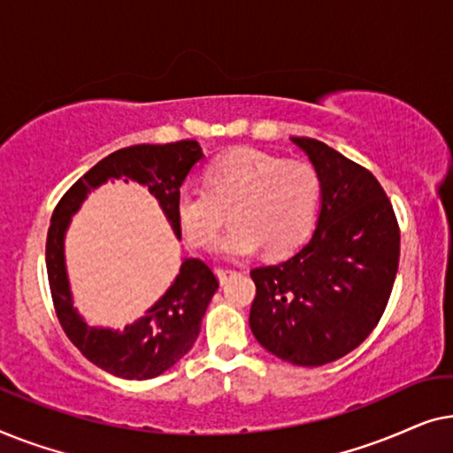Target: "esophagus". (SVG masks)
I'll return each mask as SVG.
<instances>
[{"label":"esophagus","instance_id":"esophagus-1","mask_svg":"<svg viewBox=\"0 0 453 453\" xmlns=\"http://www.w3.org/2000/svg\"><path fill=\"white\" fill-rule=\"evenodd\" d=\"M237 272L234 270H225V268H216V276H219L220 282H226L228 278H233Z\"/></svg>","mask_w":453,"mask_h":453}]
</instances>
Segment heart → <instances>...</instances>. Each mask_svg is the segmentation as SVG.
Here are the masks:
<instances>
[{"instance_id": "b5f03b06", "label": "heart", "mask_w": 453, "mask_h": 453, "mask_svg": "<svg viewBox=\"0 0 453 453\" xmlns=\"http://www.w3.org/2000/svg\"><path fill=\"white\" fill-rule=\"evenodd\" d=\"M203 188L183 185L175 196V219L185 241L210 250L231 214L234 228L216 250L225 257H250L264 247L268 256L296 250L318 214L321 181L301 160L241 148L216 158L203 175Z\"/></svg>"}]
</instances>
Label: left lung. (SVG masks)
<instances>
[{"instance_id": "1", "label": "left lung", "mask_w": 453, "mask_h": 453, "mask_svg": "<svg viewBox=\"0 0 453 453\" xmlns=\"http://www.w3.org/2000/svg\"><path fill=\"white\" fill-rule=\"evenodd\" d=\"M321 181V212L309 243L253 268L250 326L265 350L319 367L355 350L380 324L400 262V226L373 173L313 138H290Z\"/></svg>"}]
</instances>
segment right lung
Wrapping results in <instances>:
<instances>
[{
    "label": "right lung",
    "mask_w": 453,
    "mask_h": 453,
    "mask_svg": "<svg viewBox=\"0 0 453 453\" xmlns=\"http://www.w3.org/2000/svg\"><path fill=\"white\" fill-rule=\"evenodd\" d=\"M202 157V148L196 140L121 148L80 177L53 210L45 259L55 313L72 344L111 375L123 380H152L181 361L200 334L202 318L219 288V278L202 259L188 257L183 259L175 282L148 309L144 318L123 330L90 327L72 305L65 274L64 237L72 214L78 212L92 189L109 179L138 181L157 197L173 231L181 237L175 219V196L191 166Z\"/></svg>",
    "instance_id": "1"
}]
</instances>
